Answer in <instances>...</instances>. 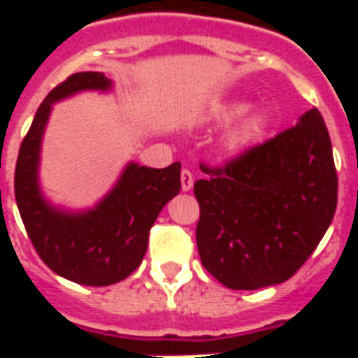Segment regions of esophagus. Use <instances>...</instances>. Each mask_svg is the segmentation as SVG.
Listing matches in <instances>:
<instances>
[{
	"label": "esophagus",
	"instance_id": "obj_1",
	"mask_svg": "<svg viewBox=\"0 0 358 358\" xmlns=\"http://www.w3.org/2000/svg\"><path fill=\"white\" fill-rule=\"evenodd\" d=\"M180 182H182V189L189 192L194 187V174L187 171V169H184V171L180 172Z\"/></svg>",
	"mask_w": 358,
	"mask_h": 358
}]
</instances>
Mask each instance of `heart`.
I'll return each mask as SVG.
<instances>
[{"label":"heart","mask_w":358,"mask_h":358,"mask_svg":"<svg viewBox=\"0 0 358 358\" xmlns=\"http://www.w3.org/2000/svg\"><path fill=\"white\" fill-rule=\"evenodd\" d=\"M243 109H245V103H224V105H220V107H217V109L213 110L210 118H213V120H220V122H222V120H230V118H234L236 115H240ZM264 128H266V118H264L263 113H259V110L249 113V115H245V117L241 118L240 122L230 130V134L226 136V149H228L230 153H240L243 149H248L249 145H253V143L263 136Z\"/></svg>","instance_id":"1"}]
</instances>
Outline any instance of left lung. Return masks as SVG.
Wrapping results in <instances>:
<instances>
[{
    "label": "left lung",
    "mask_w": 358,
    "mask_h": 358,
    "mask_svg": "<svg viewBox=\"0 0 358 358\" xmlns=\"http://www.w3.org/2000/svg\"><path fill=\"white\" fill-rule=\"evenodd\" d=\"M194 184L205 268L230 289L282 284L305 264L338 205V172L320 110L209 166Z\"/></svg>",
    "instance_id": "left-lung-1"
}]
</instances>
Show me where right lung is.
<instances>
[{
    "label": "right lung",
    "instance_id": "obj_1",
    "mask_svg": "<svg viewBox=\"0 0 358 358\" xmlns=\"http://www.w3.org/2000/svg\"><path fill=\"white\" fill-rule=\"evenodd\" d=\"M109 86L103 73H76L51 90L20 143L15 166V199L36 253L55 274L82 285H110L130 276L148 251L159 213L180 192V163L166 169L132 163L94 210L66 215L43 201L36 172L51 103Z\"/></svg>",
    "mask_w": 358,
    "mask_h": 358
}]
</instances>
